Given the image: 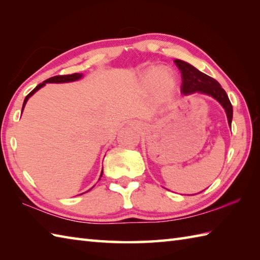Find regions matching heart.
Segmentation results:
<instances>
[{
	"mask_svg": "<svg viewBox=\"0 0 260 260\" xmlns=\"http://www.w3.org/2000/svg\"><path fill=\"white\" fill-rule=\"evenodd\" d=\"M140 85L145 90L156 89L159 95L169 96L176 88V77L163 66H152L143 73Z\"/></svg>",
	"mask_w": 260,
	"mask_h": 260,
	"instance_id": "obj_1",
	"label": "heart"
}]
</instances>
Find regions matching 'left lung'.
<instances>
[{"label": "left lung", "mask_w": 260, "mask_h": 260, "mask_svg": "<svg viewBox=\"0 0 260 260\" xmlns=\"http://www.w3.org/2000/svg\"><path fill=\"white\" fill-rule=\"evenodd\" d=\"M174 63L176 64L181 71V91L184 95H190L193 92L206 93L213 97L215 101H218L220 105L224 108V112L227 114L228 124L231 127V120H233V105H231L227 92L223 88L220 86L219 82L209 77L208 75L201 73L200 70L193 67L192 64L187 63L182 60L175 59Z\"/></svg>", "instance_id": "left-lung-1"}]
</instances>
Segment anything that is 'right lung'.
Here are the masks:
<instances>
[{"mask_svg":"<svg viewBox=\"0 0 260 260\" xmlns=\"http://www.w3.org/2000/svg\"><path fill=\"white\" fill-rule=\"evenodd\" d=\"M81 77H82L81 74H73V75H64V76H54V77H51V78H49V79L45 80V81L42 82V84H39V85L35 88V89H33V90L29 93V95H27V96L25 97L24 102H23V106H22V112H23V109H24V106H25V104H26V102H27V99H29L36 91H38L39 89H40V88H42L46 84H48V82H56V84H61V82L76 81V80L80 79ZM102 175H103V171H102L101 178H102ZM101 178H99V180H101Z\"/></svg>","mask_w":260,"mask_h":260,"instance_id":"add662e5","label":"right lung"}]
</instances>
